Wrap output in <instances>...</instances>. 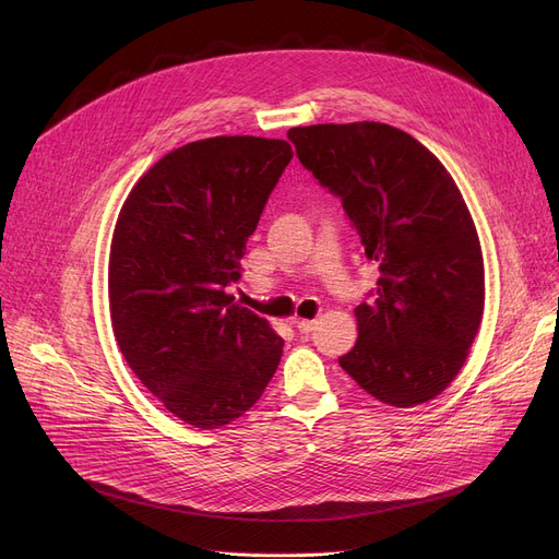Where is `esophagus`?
<instances>
[{
  "label": "esophagus",
  "instance_id": "obj_1",
  "mask_svg": "<svg viewBox=\"0 0 559 559\" xmlns=\"http://www.w3.org/2000/svg\"><path fill=\"white\" fill-rule=\"evenodd\" d=\"M295 326H297L299 333H312L314 326H317V321L314 319H295Z\"/></svg>",
  "mask_w": 559,
  "mask_h": 559
}]
</instances>
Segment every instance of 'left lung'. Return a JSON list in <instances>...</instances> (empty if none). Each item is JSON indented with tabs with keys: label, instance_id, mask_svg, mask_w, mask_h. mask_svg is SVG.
Wrapping results in <instances>:
<instances>
[{
	"label": "left lung",
	"instance_id": "8db88e82",
	"mask_svg": "<svg viewBox=\"0 0 559 559\" xmlns=\"http://www.w3.org/2000/svg\"><path fill=\"white\" fill-rule=\"evenodd\" d=\"M301 165L342 199L365 255L373 301L356 308L358 342L340 367L394 407L442 394L462 369L485 308L480 240L447 167L380 122L289 129Z\"/></svg>",
	"mask_w": 559,
	"mask_h": 559
}]
</instances>
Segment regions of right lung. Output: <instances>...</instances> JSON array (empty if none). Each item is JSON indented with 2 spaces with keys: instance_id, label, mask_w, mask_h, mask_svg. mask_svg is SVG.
<instances>
[{
  "instance_id": "add662e5",
  "label": "right lung",
  "mask_w": 559,
  "mask_h": 559,
  "mask_svg": "<svg viewBox=\"0 0 559 559\" xmlns=\"http://www.w3.org/2000/svg\"><path fill=\"white\" fill-rule=\"evenodd\" d=\"M289 160L285 140H197L146 171L117 217L115 340L142 385L194 428L242 417L281 362L283 340L226 287Z\"/></svg>"
}]
</instances>
